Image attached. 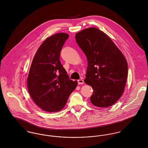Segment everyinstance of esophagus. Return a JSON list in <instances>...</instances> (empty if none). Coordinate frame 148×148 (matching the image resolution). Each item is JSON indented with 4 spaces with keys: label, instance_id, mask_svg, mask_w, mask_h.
<instances>
[{
    "label": "esophagus",
    "instance_id": "esophagus-1",
    "mask_svg": "<svg viewBox=\"0 0 148 148\" xmlns=\"http://www.w3.org/2000/svg\"><path fill=\"white\" fill-rule=\"evenodd\" d=\"M78 83L79 84H83L84 83V81L83 79H79L78 80Z\"/></svg>",
    "mask_w": 148,
    "mask_h": 148
}]
</instances>
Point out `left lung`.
I'll return each instance as SVG.
<instances>
[{
	"label": "left lung",
	"instance_id": "left-lung-1",
	"mask_svg": "<svg viewBox=\"0 0 148 148\" xmlns=\"http://www.w3.org/2000/svg\"><path fill=\"white\" fill-rule=\"evenodd\" d=\"M75 39L88 62L84 81L94 90L91 103L101 108L114 105L123 95L127 83L125 57L111 38L97 28L78 32Z\"/></svg>",
	"mask_w": 148,
	"mask_h": 148
}]
</instances>
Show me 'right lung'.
Returning <instances> with one entry per match:
<instances>
[{
    "label": "right lung",
    "instance_id": "add662e5",
    "mask_svg": "<svg viewBox=\"0 0 148 148\" xmlns=\"http://www.w3.org/2000/svg\"><path fill=\"white\" fill-rule=\"evenodd\" d=\"M69 34H55L46 38L37 50L30 67L27 87L35 104L48 112L61 111L78 82L69 79L60 55Z\"/></svg>",
    "mask_w": 148,
    "mask_h": 148
}]
</instances>
